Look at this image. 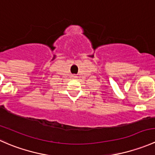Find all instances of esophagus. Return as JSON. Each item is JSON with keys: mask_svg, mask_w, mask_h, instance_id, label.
<instances>
[{"mask_svg": "<svg viewBox=\"0 0 155 155\" xmlns=\"http://www.w3.org/2000/svg\"><path fill=\"white\" fill-rule=\"evenodd\" d=\"M73 79H76V76H73Z\"/></svg>", "mask_w": 155, "mask_h": 155, "instance_id": "34e87169", "label": "esophagus"}]
</instances>
